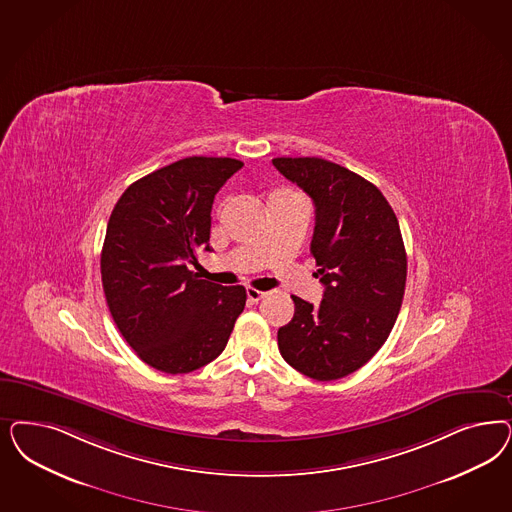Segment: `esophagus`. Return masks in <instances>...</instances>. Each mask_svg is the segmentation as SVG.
<instances>
[{
    "mask_svg": "<svg viewBox=\"0 0 512 512\" xmlns=\"http://www.w3.org/2000/svg\"><path fill=\"white\" fill-rule=\"evenodd\" d=\"M265 296V292L262 290H256V288H247V297L248 301H252V303H258L262 297Z\"/></svg>",
    "mask_w": 512,
    "mask_h": 512,
    "instance_id": "34e87169",
    "label": "esophagus"
}]
</instances>
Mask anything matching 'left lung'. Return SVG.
Returning a JSON list of instances; mask_svg holds the SVG:
<instances>
[{
    "label": "left lung",
    "mask_w": 512,
    "mask_h": 512,
    "mask_svg": "<svg viewBox=\"0 0 512 512\" xmlns=\"http://www.w3.org/2000/svg\"><path fill=\"white\" fill-rule=\"evenodd\" d=\"M314 203L318 307L292 296L294 318L279 330L282 358L314 380L358 371L388 339L405 294L407 254L396 213L379 188L324 158H273Z\"/></svg>",
    "instance_id": "obj_1"
}]
</instances>
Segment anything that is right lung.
<instances>
[{
  "instance_id": "right-lung-1",
  "label": "right lung",
  "mask_w": 512,
  "mask_h": 512,
  "mask_svg": "<svg viewBox=\"0 0 512 512\" xmlns=\"http://www.w3.org/2000/svg\"><path fill=\"white\" fill-rule=\"evenodd\" d=\"M243 162L190 156L133 182L116 201L101 282L116 328L135 354L169 375L196 371L228 345L243 286L198 279L188 264L211 250L216 192Z\"/></svg>"
}]
</instances>
